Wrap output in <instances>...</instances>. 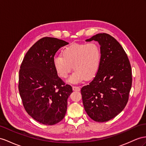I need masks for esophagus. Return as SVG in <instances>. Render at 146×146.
I'll use <instances>...</instances> for the list:
<instances>
[{"mask_svg":"<svg viewBox=\"0 0 146 146\" xmlns=\"http://www.w3.org/2000/svg\"><path fill=\"white\" fill-rule=\"evenodd\" d=\"M73 90L74 91H80V88L78 86H73Z\"/></svg>","mask_w":146,"mask_h":146,"instance_id":"1","label":"esophagus"}]
</instances>
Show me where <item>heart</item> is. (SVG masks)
<instances>
[{
  "label": "heart",
  "instance_id": "obj_1",
  "mask_svg": "<svg viewBox=\"0 0 146 146\" xmlns=\"http://www.w3.org/2000/svg\"><path fill=\"white\" fill-rule=\"evenodd\" d=\"M102 52L96 42L73 44L63 48L61 56L54 58V68L60 77L66 79L73 68L74 72L68 81L79 83L84 78L86 80L94 78L101 63Z\"/></svg>",
  "mask_w": 146,
  "mask_h": 146
}]
</instances>
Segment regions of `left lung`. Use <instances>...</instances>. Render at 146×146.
<instances>
[{
    "instance_id": "left-lung-1",
    "label": "left lung",
    "mask_w": 146,
    "mask_h": 146,
    "mask_svg": "<svg viewBox=\"0 0 146 146\" xmlns=\"http://www.w3.org/2000/svg\"><path fill=\"white\" fill-rule=\"evenodd\" d=\"M98 41L101 63L90 83L81 89L85 111L93 120L105 122L116 117L128 101L131 66L125 51L113 37L99 33L86 41Z\"/></svg>"
}]
</instances>
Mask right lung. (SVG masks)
<instances>
[{"instance_id": "add662e5", "label": "right lung", "mask_w": 146, "mask_h": 146, "mask_svg": "<svg viewBox=\"0 0 146 146\" xmlns=\"http://www.w3.org/2000/svg\"><path fill=\"white\" fill-rule=\"evenodd\" d=\"M68 43L44 37L26 54L19 71L20 95L27 113L42 124L53 125L64 118L67 99L73 92L58 76L54 68L55 53Z\"/></svg>"}]
</instances>
